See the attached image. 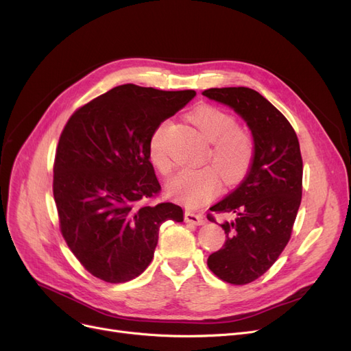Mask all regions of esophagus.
I'll list each match as a JSON object with an SVG mask.
<instances>
[{
  "label": "esophagus",
  "instance_id": "esophagus-1",
  "mask_svg": "<svg viewBox=\"0 0 351 351\" xmlns=\"http://www.w3.org/2000/svg\"><path fill=\"white\" fill-rule=\"evenodd\" d=\"M184 221L189 222V224H193V226H204L205 224L204 218H202L199 214H195V212H190V210H187L184 214Z\"/></svg>",
  "mask_w": 351,
  "mask_h": 351
}]
</instances>
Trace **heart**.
Masks as SVG:
<instances>
[{
	"label": "heart",
	"instance_id": "1",
	"mask_svg": "<svg viewBox=\"0 0 351 351\" xmlns=\"http://www.w3.org/2000/svg\"><path fill=\"white\" fill-rule=\"evenodd\" d=\"M202 136L209 142L208 158L226 182H237L247 173L253 158V141L247 132L236 127V119L227 111L202 105L189 114ZM171 125L169 120L159 123L149 141V158L152 165L168 174L173 162L164 151V136ZM219 176L212 167L183 168L168 182V193L189 206L205 204L219 190Z\"/></svg>",
	"mask_w": 351,
	"mask_h": 351
}]
</instances>
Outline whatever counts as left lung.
Listing matches in <instances>:
<instances>
[{
	"label": "left lung",
	"instance_id": "1",
	"mask_svg": "<svg viewBox=\"0 0 351 351\" xmlns=\"http://www.w3.org/2000/svg\"><path fill=\"white\" fill-rule=\"evenodd\" d=\"M204 95L240 115L253 136L247 176L210 208L232 219L221 224L226 243L209 254L208 267L222 281L243 285L267 272L290 240L302 202L300 145L289 120L259 92L212 88ZM208 219L215 221L212 215Z\"/></svg>",
	"mask_w": 351,
	"mask_h": 351
}]
</instances>
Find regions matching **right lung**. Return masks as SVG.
Instances as JSON below:
<instances>
[{"label":"right lung","mask_w":351,"mask_h":351,"mask_svg":"<svg viewBox=\"0 0 351 351\" xmlns=\"http://www.w3.org/2000/svg\"><path fill=\"white\" fill-rule=\"evenodd\" d=\"M127 83L74 112L60 136L54 200L60 228L93 277L130 281L147 268L162 222L183 221L178 205H142L159 193L149 161L155 127L195 98Z\"/></svg>","instance_id":"1"}]
</instances>
